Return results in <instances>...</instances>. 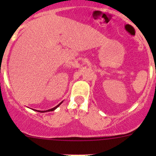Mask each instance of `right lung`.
I'll return each mask as SVG.
<instances>
[{
  "instance_id": "add662e5",
  "label": "right lung",
  "mask_w": 156,
  "mask_h": 156,
  "mask_svg": "<svg viewBox=\"0 0 156 156\" xmlns=\"http://www.w3.org/2000/svg\"><path fill=\"white\" fill-rule=\"evenodd\" d=\"M62 104V102L61 103H59L58 105L57 106H55V108H51V109H48V110H46V111H38V112H51V111H54V110L55 109H56V108H58V107L59 105H60Z\"/></svg>"
}]
</instances>
